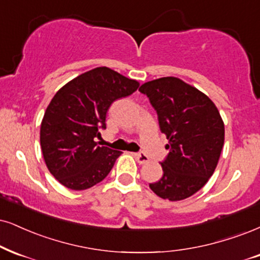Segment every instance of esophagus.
<instances>
[{"label":"esophagus","instance_id":"34e87169","mask_svg":"<svg viewBox=\"0 0 260 260\" xmlns=\"http://www.w3.org/2000/svg\"><path fill=\"white\" fill-rule=\"evenodd\" d=\"M134 156H135L137 162H140V164H146V162H148L149 160V158L145 154V153H135Z\"/></svg>","mask_w":260,"mask_h":260}]
</instances>
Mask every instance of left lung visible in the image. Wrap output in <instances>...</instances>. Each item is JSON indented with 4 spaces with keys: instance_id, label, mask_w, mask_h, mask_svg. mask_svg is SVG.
Segmentation results:
<instances>
[{
    "instance_id": "1",
    "label": "left lung",
    "mask_w": 260,
    "mask_h": 260,
    "mask_svg": "<svg viewBox=\"0 0 260 260\" xmlns=\"http://www.w3.org/2000/svg\"><path fill=\"white\" fill-rule=\"evenodd\" d=\"M139 90L149 99L169 140V154L161 162L164 175L149 188L170 201L191 197L218 164L224 145L219 112L204 92L176 77L147 82Z\"/></svg>"
}]
</instances>
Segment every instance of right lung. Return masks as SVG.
Here are the masks:
<instances>
[{
    "instance_id": "add662e5",
    "label": "right lung",
    "mask_w": 260,
    "mask_h": 260,
    "mask_svg": "<svg viewBox=\"0 0 260 260\" xmlns=\"http://www.w3.org/2000/svg\"><path fill=\"white\" fill-rule=\"evenodd\" d=\"M139 82L108 67H96L63 85L41 124V148L54 177L72 190H84L110 174L119 150L95 142L106 129L108 108L135 92Z\"/></svg>"
}]
</instances>
